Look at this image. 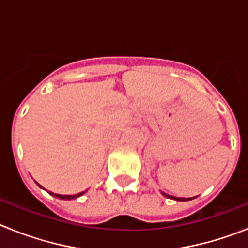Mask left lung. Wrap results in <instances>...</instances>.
I'll use <instances>...</instances> for the list:
<instances>
[{
    "label": "left lung",
    "instance_id": "obj_1",
    "mask_svg": "<svg viewBox=\"0 0 248 248\" xmlns=\"http://www.w3.org/2000/svg\"><path fill=\"white\" fill-rule=\"evenodd\" d=\"M163 195H164V196H167V198H169V199H174V200H177V202H188V200H191V199H194V198H175V196L168 195V194H164V193H163Z\"/></svg>",
    "mask_w": 248,
    "mask_h": 248
}]
</instances>
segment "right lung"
<instances>
[{
  "instance_id": "right-lung-1",
  "label": "right lung",
  "mask_w": 248,
  "mask_h": 248,
  "mask_svg": "<svg viewBox=\"0 0 248 248\" xmlns=\"http://www.w3.org/2000/svg\"><path fill=\"white\" fill-rule=\"evenodd\" d=\"M38 184V183H37ZM39 185V184H38ZM39 186H41V185H39ZM42 188V186H41ZM49 194H50V195H54V196H57L58 199H63V200H73V199H77V198H79V196H81L82 194H85L86 193V190L85 191H81V193H79V194H75V195H60V194H54V193H52V191H48Z\"/></svg>"
}]
</instances>
